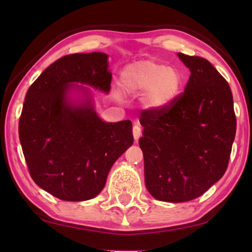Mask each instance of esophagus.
Segmentation results:
<instances>
[{
  "label": "esophagus",
  "mask_w": 252,
  "mask_h": 252,
  "mask_svg": "<svg viewBox=\"0 0 252 252\" xmlns=\"http://www.w3.org/2000/svg\"><path fill=\"white\" fill-rule=\"evenodd\" d=\"M132 132H133V138L135 141H138L140 135H141V127H140V126H134L133 129H132Z\"/></svg>",
  "instance_id": "1"
}]
</instances>
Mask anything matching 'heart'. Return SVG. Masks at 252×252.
<instances>
[{
	"instance_id": "1",
	"label": "heart",
	"mask_w": 252,
	"mask_h": 252,
	"mask_svg": "<svg viewBox=\"0 0 252 252\" xmlns=\"http://www.w3.org/2000/svg\"><path fill=\"white\" fill-rule=\"evenodd\" d=\"M123 90L131 94L143 93L144 103L151 110L169 106L181 91L183 78L176 67H169L152 60L126 65L121 72Z\"/></svg>"
}]
</instances>
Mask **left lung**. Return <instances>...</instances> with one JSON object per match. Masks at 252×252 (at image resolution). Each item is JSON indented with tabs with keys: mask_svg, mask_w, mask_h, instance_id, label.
<instances>
[{
	"mask_svg": "<svg viewBox=\"0 0 252 252\" xmlns=\"http://www.w3.org/2000/svg\"><path fill=\"white\" fill-rule=\"evenodd\" d=\"M190 70L185 92L161 110H144L139 140L144 181L157 200L190 201L227 170L236 114L227 81L208 60L178 53Z\"/></svg>",
	"mask_w": 252,
	"mask_h": 252,
	"instance_id": "obj_1",
	"label": "left lung"
}]
</instances>
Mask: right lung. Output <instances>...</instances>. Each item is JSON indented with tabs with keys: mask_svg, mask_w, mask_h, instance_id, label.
Segmentation results:
<instances>
[{
	"mask_svg": "<svg viewBox=\"0 0 252 252\" xmlns=\"http://www.w3.org/2000/svg\"><path fill=\"white\" fill-rule=\"evenodd\" d=\"M101 52L65 55L32 83L19 121V136L33 181L65 201L96 197L114 162L133 143L132 123L102 121L93 108L88 84L108 93L112 74ZM72 88L87 97L68 99Z\"/></svg>",
	"mask_w": 252,
	"mask_h": 252,
	"instance_id": "obj_1",
	"label": "right lung"
}]
</instances>
